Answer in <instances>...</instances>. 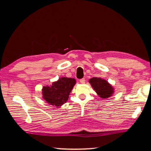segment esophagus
<instances>
[{
	"label": "esophagus",
	"mask_w": 151,
	"mask_h": 151,
	"mask_svg": "<svg viewBox=\"0 0 151 151\" xmlns=\"http://www.w3.org/2000/svg\"><path fill=\"white\" fill-rule=\"evenodd\" d=\"M85 79L84 78H82V79H81L80 80V83L81 84H84L85 83Z\"/></svg>",
	"instance_id": "34e87169"
}]
</instances>
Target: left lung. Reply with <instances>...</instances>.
<instances>
[{
    "label": "left lung",
    "instance_id": "obj_1",
    "mask_svg": "<svg viewBox=\"0 0 151 151\" xmlns=\"http://www.w3.org/2000/svg\"><path fill=\"white\" fill-rule=\"evenodd\" d=\"M88 82L98 96L102 99H107L114 94V87L105 79L93 77L89 79Z\"/></svg>",
    "mask_w": 151,
    "mask_h": 151
}]
</instances>
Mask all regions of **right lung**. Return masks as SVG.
I'll return each mask as SVG.
<instances>
[{
  "label": "right lung",
  "mask_w": 151,
  "mask_h": 151,
  "mask_svg": "<svg viewBox=\"0 0 151 151\" xmlns=\"http://www.w3.org/2000/svg\"><path fill=\"white\" fill-rule=\"evenodd\" d=\"M75 84V78L61 77L50 86L46 85L42 88L43 99L51 106H61L67 102Z\"/></svg>",
  "instance_id": "obj_1"
}]
</instances>
